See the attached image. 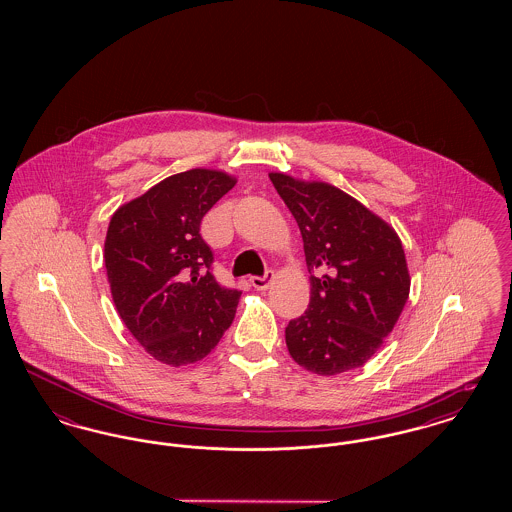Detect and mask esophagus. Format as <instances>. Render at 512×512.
Wrapping results in <instances>:
<instances>
[{"instance_id": "obj_1", "label": "esophagus", "mask_w": 512, "mask_h": 512, "mask_svg": "<svg viewBox=\"0 0 512 512\" xmlns=\"http://www.w3.org/2000/svg\"><path fill=\"white\" fill-rule=\"evenodd\" d=\"M272 280H274V272L272 270H267L265 276H251L249 278V282H251V286L255 290H267L268 286L272 284Z\"/></svg>"}]
</instances>
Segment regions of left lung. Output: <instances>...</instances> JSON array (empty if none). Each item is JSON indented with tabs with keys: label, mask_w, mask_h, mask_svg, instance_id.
Returning a JSON list of instances; mask_svg holds the SVG:
<instances>
[{
	"label": "left lung",
	"mask_w": 512,
	"mask_h": 512,
	"mask_svg": "<svg viewBox=\"0 0 512 512\" xmlns=\"http://www.w3.org/2000/svg\"><path fill=\"white\" fill-rule=\"evenodd\" d=\"M292 211L311 274V301L286 328L293 361L318 376L359 368L382 347L409 299L397 232L340 188L268 172Z\"/></svg>",
	"instance_id": "8db88e82"
}]
</instances>
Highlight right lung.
<instances>
[{
  "instance_id": "1",
  "label": "right lung",
  "mask_w": 512,
  "mask_h": 512,
  "mask_svg": "<svg viewBox=\"0 0 512 512\" xmlns=\"http://www.w3.org/2000/svg\"><path fill=\"white\" fill-rule=\"evenodd\" d=\"M234 184L215 169L178 172L122 203L109 222L103 259L115 309L163 365L201 361L234 320L242 292L217 284L199 236L205 213Z\"/></svg>"
}]
</instances>
